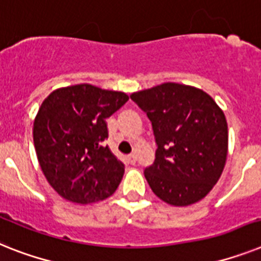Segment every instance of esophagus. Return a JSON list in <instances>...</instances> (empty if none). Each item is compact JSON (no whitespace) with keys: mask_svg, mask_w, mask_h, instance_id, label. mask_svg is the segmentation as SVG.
I'll list each match as a JSON object with an SVG mask.
<instances>
[{"mask_svg":"<svg viewBox=\"0 0 261 261\" xmlns=\"http://www.w3.org/2000/svg\"><path fill=\"white\" fill-rule=\"evenodd\" d=\"M129 161L132 163V164H135L136 163V154H129Z\"/></svg>","mask_w":261,"mask_h":261,"instance_id":"obj_1","label":"esophagus"}]
</instances>
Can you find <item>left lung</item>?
Wrapping results in <instances>:
<instances>
[{
  "label": "left lung",
  "mask_w": 261,
  "mask_h": 261,
  "mask_svg": "<svg viewBox=\"0 0 261 261\" xmlns=\"http://www.w3.org/2000/svg\"><path fill=\"white\" fill-rule=\"evenodd\" d=\"M152 122L157 149L144 174L154 195L174 206L204 199L228 154L224 112L195 87L165 83L130 94Z\"/></svg>",
  "instance_id": "1"
}]
</instances>
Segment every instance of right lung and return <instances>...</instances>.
<instances>
[{"instance_id":"right-lung-1","label":"right lung","mask_w":261,"mask_h":261,"mask_svg":"<svg viewBox=\"0 0 261 261\" xmlns=\"http://www.w3.org/2000/svg\"><path fill=\"white\" fill-rule=\"evenodd\" d=\"M128 100L122 92L79 84L42 101L34 118V148L42 173L62 199L96 203L117 189L124 164L102 144L105 120Z\"/></svg>"}]
</instances>
